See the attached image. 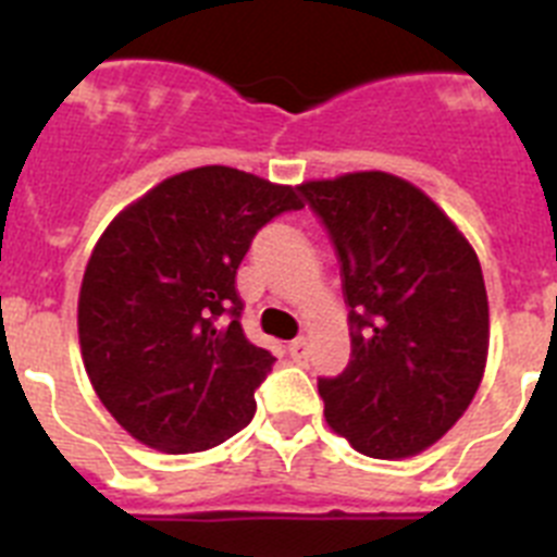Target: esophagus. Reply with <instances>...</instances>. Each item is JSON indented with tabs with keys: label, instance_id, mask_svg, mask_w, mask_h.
Segmentation results:
<instances>
[{
	"label": "esophagus",
	"instance_id": "1",
	"mask_svg": "<svg viewBox=\"0 0 557 557\" xmlns=\"http://www.w3.org/2000/svg\"><path fill=\"white\" fill-rule=\"evenodd\" d=\"M289 357L295 359V362H301V359H307V351H309V339L307 337H295L293 343H289Z\"/></svg>",
	"mask_w": 557,
	"mask_h": 557
}]
</instances>
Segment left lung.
Masks as SVG:
<instances>
[{
  "label": "left lung",
  "mask_w": 557,
  "mask_h": 557,
  "mask_svg": "<svg viewBox=\"0 0 557 557\" xmlns=\"http://www.w3.org/2000/svg\"><path fill=\"white\" fill-rule=\"evenodd\" d=\"M334 245L351 359L318 379L323 416L357 451L398 460L471 405L488 357L480 259L424 191L387 172L298 186Z\"/></svg>",
  "instance_id": "8db88e82"
}]
</instances>
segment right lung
I'll return each instance as SVG.
<instances>
[{"mask_svg": "<svg viewBox=\"0 0 557 557\" xmlns=\"http://www.w3.org/2000/svg\"><path fill=\"white\" fill-rule=\"evenodd\" d=\"M298 189L231 166L161 181L113 218L83 275L77 332L97 396L136 441L170 455L250 424L275 357L243 332L236 270Z\"/></svg>", "mask_w": 557, "mask_h": 557, "instance_id": "1", "label": "right lung"}]
</instances>
